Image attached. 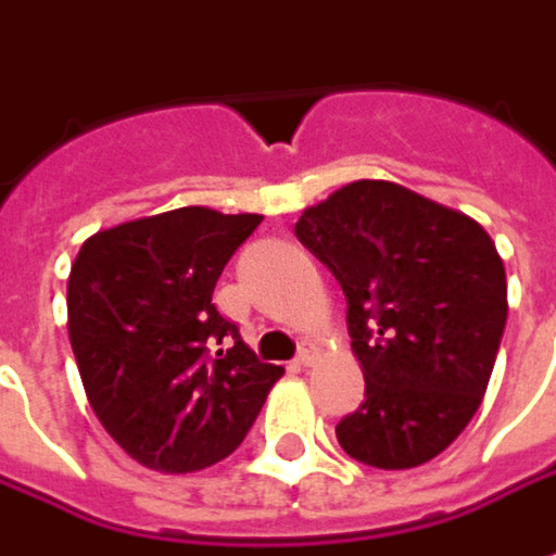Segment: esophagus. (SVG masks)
Returning a JSON list of instances; mask_svg holds the SVG:
<instances>
[{"label":"esophagus","mask_w":556,"mask_h":556,"mask_svg":"<svg viewBox=\"0 0 556 556\" xmlns=\"http://www.w3.org/2000/svg\"><path fill=\"white\" fill-rule=\"evenodd\" d=\"M314 348H301L295 359H292V366H295V369H307V366H314Z\"/></svg>","instance_id":"esophagus-1"}]
</instances>
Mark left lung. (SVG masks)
<instances>
[{
	"mask_svg": "<svg viewBox=\"0 0 556 556\" xmlns=\"http://www.w3.org/2000/svg\"><path fill=\"white\" fill-rule=\"evenodd\" d=\"M295 237L348 298L366 400L338 421L369 468L431 462L480 409L507 319L505 264L468 215L391 181H354L304 208Z\"/></svg>",
	"mask_w": 556,
	"mask_h": 556,
	"instance_id": "8db88e82",
	"label": "left lung"
}]
</instances>
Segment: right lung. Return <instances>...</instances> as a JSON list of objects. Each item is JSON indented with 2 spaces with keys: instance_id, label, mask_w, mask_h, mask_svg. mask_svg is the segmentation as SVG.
Masks as SVG:
<instances>
[{
  "instance_id": "add662e5",
  "label": "right lung",
  "mask_w": 556,
  "mask_h": 556,
  "mask_svg": "<svg viewBox=\"0 0 556 556\" xmlns=\"http://www.w3.org/2000/svg\"><path fill=\"white\" fill-rule=\"evenodd\" d=\"M261 215L187 205L88 237L67 282L86 396L135 462L208 468L242 443L282 366L261 363L212 292Z\"/></svg>"
}]
</instances>
